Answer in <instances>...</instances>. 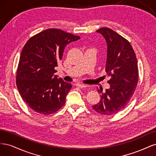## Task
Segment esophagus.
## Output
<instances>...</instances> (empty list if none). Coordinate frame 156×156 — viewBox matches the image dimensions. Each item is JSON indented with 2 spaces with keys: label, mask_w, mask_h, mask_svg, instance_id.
<instances>
[{
  "label": "esophagus",
  "mask_w": 156,
  "mask_h": 156,
  "mask_svg": "<svg viewBox=\"0 0 156 156\" xmlns=\"http://www.w3.org/2000/svg\"><path fill=\"white\" fill-rule=\"evenodd\" d=\"M76 86L79 87V88H86L87 87V84H81V83H77Z\"/></svg>",
  "instance_id": "esophagus-1"
}]
</instances>
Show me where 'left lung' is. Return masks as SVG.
I'll return each mask as SVG.
<instances>
[{"label":"left lung","mask_w":156,"mask_h":156,"mask_svg":"<svg viewBox=\"0 0 156 156\" xmlns=\"http://www.w3.org/2000/svg\"><path fill=\"white\" fill-rule=\"evenodd\" d=\"M97 32L104 37L107 45L105 72L111 78L110 88L98 89L100 101L93 109L103 115H112L122 111L133 96L139 80L137 61L133 48L124 37L107 27Z\"/></svg>","instance_id":"left-lung-1"}]
</instances>
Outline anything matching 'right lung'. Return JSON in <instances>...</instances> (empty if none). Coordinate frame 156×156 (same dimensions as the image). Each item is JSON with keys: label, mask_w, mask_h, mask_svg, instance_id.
I'll use <instances>...</instances> for the list:
<instances>
[{"label": "right lung", "mask_w": 156, "mask_h": 156, "mask_svg": "<svg viewBox=\"0 0 156 156\" xmlns=\"http://www.w3.org/2000/svg\"><path fill=\"white\" fill-rule=\"evenodd\" d=\"M80 39L62 30L49 29L34 35L22 49L16 84L20 95L33 111L50 115L66 102L72 84L55 75L68 44Z\"/></svg>", "instance_id": "right-lung-1"}]
</instances>
